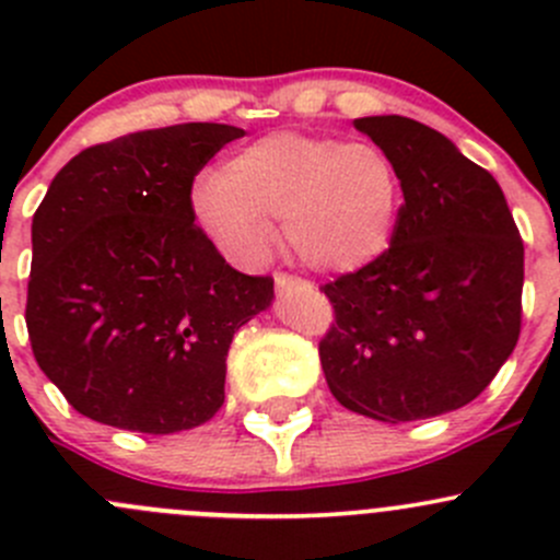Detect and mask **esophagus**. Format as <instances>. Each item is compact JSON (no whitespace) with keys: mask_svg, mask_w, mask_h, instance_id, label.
<instances>
[{"mask_svg":"<svg viewBox=\"0 0 560 560\" xmlns=\"http://www.w3.org/2000/svg\"><path fill=\"white\" fill-rule=\"evenodd\" d=\"M303 281L295 279V276H287V273H276V290L279 292H287L292 290V287H301Z\"/></svg>","mask_w":560,"mask_h":560,"instance_id":"34e87169","label":"esophagus"}]
</instances>
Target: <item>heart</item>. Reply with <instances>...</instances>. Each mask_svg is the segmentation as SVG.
Wrapping results in <instances>:
<instances>
[{"label": "heart", "instance_id": "1", "mask_svg": "<svg viewBox=\"0 0 560 560\" xmlns=\"http://www.w3.org/2000/svg\"><path fill=\"white\" fill-rule=\"evenodd\" d=\"M404 180L385 149L273 132L235 151L191 189V211L228 259L257 265L284 219L290 252L316 273L347 276L387 254Z\"/></svg>", "mask_w": 560, "mask_h": 560}]
</instances>
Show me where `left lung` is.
<instances>
[{
    "label": "left lung",
    "instance_id": "1",
    "mask_svg": "<svg viewBox=\"0 0 560 560\" xmlns=\"http://www.w3.org/2000/svg\"><path fill=\"white\" fill-rule=\"evenodd\" d=\"M354 127L393 156L404 206L387 254L322 287L336 325L319 341L349 411L411 422L471 404L521 336L523 241L499 180L406 116Z\"/></svg>",
    "mask_w": 560,
    "mask_h": 560
}]
</instances>
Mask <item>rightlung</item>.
Wrapping results in <instances>:
<instances>
[{"mask_svg":"<svg viewBox=\"0 0 560 560\" xmlns=\"http://www.w3.org/2000/svg\"><path fill=\"white\" fill-rule=\"evenodd\" d=\"M230 124H175L72 156L32 219L26 327L43 374L103 425L178 433L224 404L233 336L273 303L195 224L191 180Z\"/></svg>","mask_w":560,"mask_h":560,"instance_id":"right-lung-1","label":"right lung"}]
</instances>
